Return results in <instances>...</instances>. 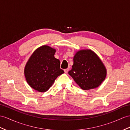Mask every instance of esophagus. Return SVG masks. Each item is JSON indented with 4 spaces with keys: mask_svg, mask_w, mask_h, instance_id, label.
Here are the masks:
<instances>
[{
    "mask_svg": "<svg viewBox=\"0 0 130 130\" xmlns=\"http://www.w3.org/2000/svg\"><path fill=\"white\" fill-rule=\"evenodd\" d=\"M68 71H69V69L68 68H67V69H65L64 71V73H67L68 72Z\"/></svg>",
    "mask_w": 130,
    "mask_h": 130,
    "instance_id": "1",
    "label": "esophagus"
}]
</instances>
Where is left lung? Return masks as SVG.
I'll return each mask as SVG.
<instances>
[{"label":"left lung","mask_w":130,"mask_h":130,"mask_svg":"<svg viewBox=\"0 0 130 130\" xmlns=\"http://www.w3.org/2000/svg\"><path fill=\"white\" fill-rule=\"evenodd\" d=\"M68 74L81 89L98 87L105 80L106 69L95 53L91 50L78 51L74 56L72 69Z\"/></svg>","instance_id":"8db88e82"}]
</instances>
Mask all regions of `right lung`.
<instances>
[{"label": "right lung", "mask_w": 130, "mask_h": 130, "mask_svg": "<svg viewBox=\"0 0 130 130\" xmlns=\"http://www.w3.org/2000/svg\"><path fill=\"white\" fill-rule=\"evenodd\" d=\"M56 50L43 45L30 56L24 69L28 84L39 92L48 90L59 75L64 73L60 68L59 60L55 57Z\"/></svg>", "instance_id": "right-lung-1"}]
</instances>
